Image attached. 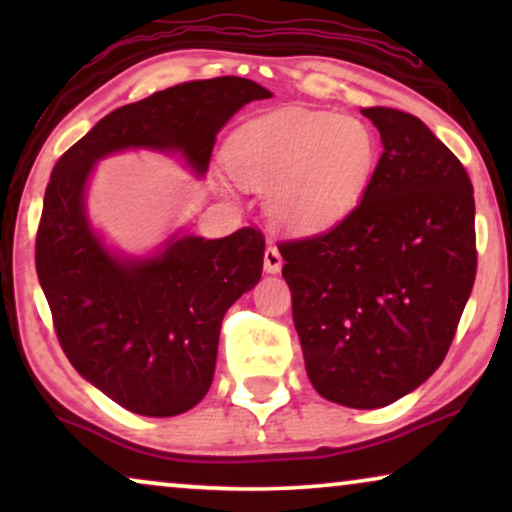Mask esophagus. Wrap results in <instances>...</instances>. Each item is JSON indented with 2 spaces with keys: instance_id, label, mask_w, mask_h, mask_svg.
Wrapping results in <instances>:
<instances>
[{
  "instance_id": "obj_1",
  "label": "esophagus",
  "mask_w": 512,
  "mask_h": 512,
  "mask_svg": "<svg viewBox=\"0 0 512 512\" xmlns=\"http://www.w3.org/2000/svg\"><path fill=\"white\" fill-rule=\"evenodd\" d=\"M282 254H279V249L275 244H268L265 247V256H263V265H265V272H279L282 270Z\"/></svg>"
}]
</instances>
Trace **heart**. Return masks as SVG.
Here are the masks:
<instances>
[{
  "instance_id": "heart-1",
  "label": "heart",
  "mask_w": 512,
  "mask_h": 512,
  "mask_svg": "<svg viewBox=\"0 0 512 512\" xmlns=\"http://www.w3.org/2000/svg\"><path fill=\"white\" fill-rule=\"evenodd\" d=\"M377 158L373 130L324 111H270L226 144V165L251 191L268 193L282 226L310 233L338 221L366 188Z\"/></svg>"
}]
</instances>
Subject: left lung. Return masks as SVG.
<instances>
[{
  "label": "left lung",
  "mask_w": 512,
  "mask_h": 512,
  "mask_svg": "<svg viewBox=\"0 0 512 512\" xmlns=\"http://www.w3.org/2000/svg\"><path fill=\"white\" fill-rule=\"evenodd\" d=\"M382 156L359 205L286 240L282 275L307 377L328 401L373 410L436 373L471 296L473 184L459 158L398 109H363Z\"/></svg>",
  "instance_id": "1"
}]
</instances>
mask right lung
<instances>
[{"instance_id": "1", "label": "right lung", "mask_w": 512, "mask_h": 512, "mask_svg": "<svg viewBox=\"0 0 512 512\" xmlns=\"http://www.w3.org/2000/svg\"><path fill=\"white\" fill-rule=\"evenodd\" d=\"M270 90L240 76L188 81L104 116L62 153L46 186L34 261L62 352L111 401L174 417L212 387L221 321L263 272V233L172 237L158 256L118 258L88 226L83 191L97 160L121 149L179 151L205 174L219 132Z\"/></svg>"}]
</instances>
